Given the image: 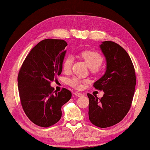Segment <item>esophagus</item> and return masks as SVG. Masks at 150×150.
<instances>
[{
	"label": "esophagus",
	"mask_w": 150,
	"mask_h": 150,
	"mask_svg": "<svg viewBox=\"0 0 150 150\" xmlns=\"http://www.w3.org/2000/svg\"><path fill=\"white\" fill-rule=\"evenodd\" d=\"M74 94H75V96H77V97H81L82 96H84L82 93H79V92H77L75 91V93H74Z\"/></svg>",
	"instance_id": "1"
}]
</instances>
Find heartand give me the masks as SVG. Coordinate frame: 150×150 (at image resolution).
Masks as SVG:
<instances>
[{"instance_id": "b5f03b06", "label": "heart", "mask_w": 150, "mask_h": 150, "mask_svg": "<svg viewBox=\"0 0 150 150\" xmlns=\"http://www.w3.org/2000/svg\"><path fill=\"white\" fill-rule=\"evenodd\" d=\"M79 56L86 62L87 66L90 68L93 73H98V71H100V65L103 62V57L99 52L95 50H86L81 51L79 53ZM72 62L73 59L71 56H68L64 58L62 63V68L64 71H69L71 69ZM81 82L82 81L77 77H74L68 80V84L70 86L76 88H80Z\"/></svg>"}]
</instances>
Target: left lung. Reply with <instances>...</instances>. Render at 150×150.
<instances>
[{
	"label": "left lung",
	"instance_id": "left-lung-1",
	"mask_svg": "<svg viewBox=\"0 0 150 150\" xmlns=\"http://www.w3.org/2000/svg\"><path fill=\"white\" fill-rule=\"evenodd\" d=\"M107 61V70L93 84L103 91V97L88 93V117L94 125L106 128L117 124L129 111L136 86V73L129 55L122 47L113 41L100 45Z\"/></svg>",
	"mask_w": 150,
	"mask_h": 150
}]
</instances>
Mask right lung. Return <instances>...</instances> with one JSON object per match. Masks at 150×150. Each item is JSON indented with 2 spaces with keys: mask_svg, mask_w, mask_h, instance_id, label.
<instances>
[{
  "mask_svg": "<svg viewBox=\"0 0 150 150\" xmlns=\"http://www.w3.org/2000/svg\"><path fill=\"white\" fill-rule=\"evenodd\" d=\"M67 43L47 39L32 49L25 59L18 75V88L23 109L35 125L48 127L62 117V107L71 98L68 89L54 91L50 86L61 75Z\"/></svg>",
  "mask_w": 150,
  "mask_h": 150,
  "instance_id": "obj_1",
  "label": "right lung"
}]
</instances>
